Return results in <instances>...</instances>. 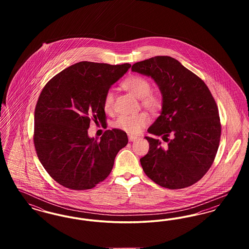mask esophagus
I'll use <instances>...</instances> for the list:
<instances>
[{"instance_id":"34e87169","label":"esophagus","mask_w":249,"mask_h":249,"mask_svg":"<svg viewBox=\"0 0 249 249\" xmlns=\"http://www.w3.org/2000/svg\"><path fill=\"white\" fill-rule=\"evenodd\" d=\"M137 138H138L137 136H133V135H129V141H130V142H133V141H135V140H136Z\"/></svg>"}]
</instances>
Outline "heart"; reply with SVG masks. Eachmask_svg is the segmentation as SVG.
Returning <instances> with one entry per match:
<instances>
[{"label":"heart","mask_w":249,"mask_h":249,"mask_svg":"<svg viewBox=\"0 0 249 249\" xmlns=\"http://www.w3.org/2000/svg\"><path fill=\"white\" fill-rule=\"evenodd\" d=\"M122 87L130 91L131 94L140 99L141 106L148 112L156 114L163 106L162 95L158 91L151 90L150 81L142 75L134 74L127 77L123 82ZM115 93L112 89L107 90L104 98V108L107 112H111L114 108ZM149 123V117L145 113H139L136 115H121L113 123V127L119 130L126 131L130 134L139 133L142 128Z\"/></svg>","instance_id":"b5f03b06"}]
</instances>
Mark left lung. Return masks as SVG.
Instances as JSON below:
<instances>
[{
  "mask_svg": "<svg viewBox=\"0 0 249 249\" xmlns=\"http://www.w3.org/2000/svg\"><path fill=\"white\" fill-rule=\"evenodd\" d=\"M131 70L151 76L162 93L160 116L145 137L148 153L140 159L144 174L169 190L198 182L213 164L221 135L218 108L206 84L178 59L157 56L136 62Z\"/></svg>",
  "mask_w": 249,
  "mask_h": 249,
  "instance_id": "obj_1",
  "label": "left lung"
}]
</instances>
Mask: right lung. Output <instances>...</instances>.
<instances>
[{
  "instance_id": "1",
  "label": "right lung",
  "mask_w": 249,
  "mask_h": 249,
  "mask_svg": "<svg viewBox=\"0 0 249 249\" xmlns=\"http://www.w3.org/2000/svg\"><path fill=\"white\" fill-rule=\"evenodd\" d=\"M130 66L80 61L42 89L35 111L34 143L42 165L59 185L89 190L110 175L128 136L119 129L107 130L97 141L89 137L88 129L90 121L107 124L105 95Z\"/></svg>"
}]
</instances>
